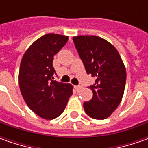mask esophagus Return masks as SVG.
I'll return each mask as SVG.
<instances>
[{
    "label": "esophagus",
    "mask_w": 148,
    "mask_h": 148,
    "mask_svg": "<svg viewBox=\"0 0 148 148\" xmlns=\"http://www.w3.org/2000/svg\"><path fill=\"white\" fill-rule=\"evenodd\" d=\"M74 87H75V89H76L77 90H80L82 89V86H75Z\"/></svg>",
    "instance_id": "esophagus-1"
}]
</instances>
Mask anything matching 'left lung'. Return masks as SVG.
Instances as JSON below:
<instances>
[{
	"label": "left lung",
	"mask_w": 148,
	"mask_h": 148,
	"mask_svg": "<svg viewBox=\"0 0 148 148\" xmlns=\"http://www.w3.org/2000/svg\"><path fill=\"white\" fill-rule=\"evenodd\" d=\"M76 49L87 74L96 78L90 88L93 97L84 103L86 114L95 119H105L112 114L122 100L126 69L114 45L95 35L73 37Z\"/></svg>",
	"instance_id": "obj_1"
}]
</instances>
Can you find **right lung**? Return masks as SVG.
Here are the masks:
<instances>
[{
  "label": "right lung",
  "instance_id": "add662e5",
  "mask_svg": "<svg viewBox=\"0 0 148 148\" xmlns=\"http://www.w3.org/2000/svg\"><path fill=\"white\" fill-rule=\"evenodd\" d=\"M68 40L58 34H45L25 51L19 71L20 92L34 113L45 119H53L62 114L72 95L69 83L53 81L56 71L53 56Z\"/></svg>",
  "mask_w": 148,
  "mask_h": 148
}]
</instances>
